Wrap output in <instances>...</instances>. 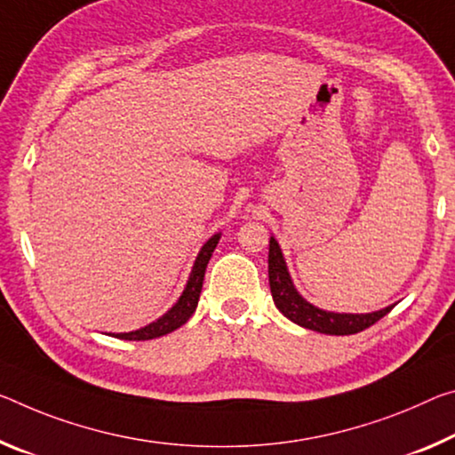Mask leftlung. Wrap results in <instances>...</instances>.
I'll return each mask as SVG.
<instances>
[{
	"label": "left lung",
	"mask_w": 455,
	"mask_h": 455,
	"mask_svg": "<svg viewBox=\"0 0 455 455\" xmlns=\"http://www.w3.org/2000/svg\"><path fill=\"white\" fill-rule=\"evenodd\" d=\"M269 285L273 301H275L277 309L285 315V318H290L291 322L298 323V326L320 331V334H358V331L371 328L372 323L385 318V315L393 309L391 306L372 314H334L323 312V309L307 304V301L295 291L290 273H287L283 255H281L279 244L273 236L269 241Z\"/></svg>",
	"instance_id": "8db88e82"
}]
</instances>
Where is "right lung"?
I'll use <instances>...</instances> for the list:
<instances>
[{
    "label": "right lung",
    "instance_id": "obj_1",
    "mask_svg": "<svg viewBox=\"0 0 455 455\" xmlns=\"http://www.w3.org/2000/svg\"><path fill=\"white\" fill-rule=\"evenodd\" d=\"M219 239H220V235H214L212 239H208L204 247H202V251L196 257V263H194V267H192L188 285H186L184 293L180 295L178 304L172 307L168 314L162 315L160 320L149 323V326H146V328L129 331V334H117V338H121V340H151V338H160V336L170 334V331H174L176 328L182 326V323L188 322V318L194 314V309H196V306H198L206 265H208V261H211L212 251L216 249V243H219Z\"/></svg>",
    "mask_w": 455,
    "mask_h": 455
}]
</instances>
